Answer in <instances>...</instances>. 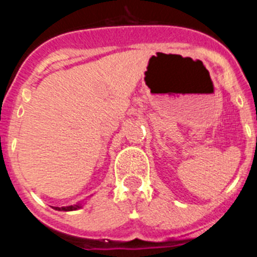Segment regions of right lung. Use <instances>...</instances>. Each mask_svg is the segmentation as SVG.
<instances>
[{
  "label": "right lung",
  "mask_w": 257,
  "mask_h": 257,
  "mask_svg": "<svg viewBox=\"0 0 257 257\" xmlns=\"http://www.w3.org/2000/svg\"><path fill=\"white\" fill-rule=\"evenodd\" d=\"M81 208V205H73V206H67V207H55V210L59 211H74Z\"/></svg>",
  "instance_id": "obj_1"
}]
</instances>
